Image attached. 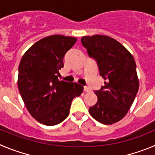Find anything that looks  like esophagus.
Wrapping results in <instances>:
<instances>
[{"label": "esophagus", "mask_w": 155, "mask_h": 155, "mask_svg": "<svg viewBox=\"0 0 155 155\" xmlns=\"http://www.w3.org/2000/svg\"><path fill=\"white\" fill-rule=\"evenodd\" d=\"M84 91L86 92H90V89L89 87H87V86H84Z\"/></svg>", "instance_id": "34e87169"}]
</instances>
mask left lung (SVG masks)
Listing matches in <instances>:
<instances>
[{"label": "left lung", "mask_w": 155, "mask_h": 155, "mask_svg": "<svg viewBox=\"0 0 155 155\" xmlns=\"http://www.w3.org/2000/svg\"><path fill=\"white\" fill-rule=\"evenodd\" d=\"M82 46L97 63L105 85L95 91L98 101L89 109L100 123L112 125L125 117L139 87L132 55L119 42L102 35L82 37Z\"/></svg>", "instance_id": "1"}]
</instances>
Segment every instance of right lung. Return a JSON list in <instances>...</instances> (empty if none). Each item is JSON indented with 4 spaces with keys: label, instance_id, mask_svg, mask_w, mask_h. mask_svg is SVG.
I'll return each instance as SVG.
<instances>
[{
    "label": "right lung",
    "instance_id": "add662e5",
    "mask_svg": "<svg viewBox=\"0 0 155 155\" xmlns=\"http://www.w3.org/2000/svg\"><path fill=\"white\" fill-rule=\"evenodd\" d=\"M77 39L52 35L34 43L24 53L18 69V89L30 115L40 123L60 124L69 113L72 101L83 86L60 80L63 58Z\"/></svg>",
    "mask_w": 155,
    "mask_h": 155
}]
</instances>
